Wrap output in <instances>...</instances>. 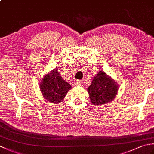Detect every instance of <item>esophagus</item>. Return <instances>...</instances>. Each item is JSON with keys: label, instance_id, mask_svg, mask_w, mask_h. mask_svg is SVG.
<instances>
[{"label": "esophagus", "instance_id": "esophagus-1", "mask_svg": "<svg viewBox=\"0 0 154 154\" xmlns=\"http://www.w3.org/2000/svg\"><path fill=\"white\" fill-rule=\"evenodd\" d=\"M75 84L77 86H81V85H82V83H81V81L80 80H77L76 81H75Z\"/></svg>", "mask_w": 154, "mask_h": 154}]
</instances>
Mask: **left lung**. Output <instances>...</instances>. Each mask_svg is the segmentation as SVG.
<instances>
[{
	"instance_id": "obj_1",
	"label": "left lung",
	"mask_w": 154,
	"mask_h": 154,
	"mask_svg": "<svg viewBox=\"0 0 154 154\" xmlns=\"http://www.w3.org/2000/svg\"><path fill=\"white\" fill-rule=\"evenodd\" d=\"M118 90L119 85L103 71H99L91 85L87 87L91 102L95 105L109 103L114 100Z\"/></svg>"
}]
</instances>
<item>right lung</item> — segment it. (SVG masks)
Listing matches in <instances>:
<instances>
[{
    "mask_svg": "<svg viewBox=\"0 0 154 154\" xmlns=\"http://www.w3.org/2000/svg\"><path fill=\"white\" fill-rule=\"evenodd\" d=\"M71 88L70 84L62 79L57 68L45 74L40 82V89L44 99L54 104L62 102Z\"/></svg>",
    "mask_w": 154,
    "mask_h": 154,
    "instance_id": "obj_1",
    "label": "right lung"
}]
</instances>
